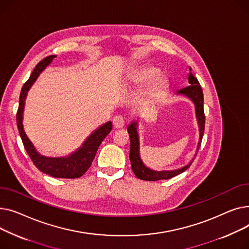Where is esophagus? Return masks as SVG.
I'll return each instance as SVG.
<instances>
[{"label": "esophagus", "mask_w": 249, "mask_h": 249, "mask_svg": "<svg viewBox=\"0 0 249 249\" xmlns=\"http://www.w3.org/2000/svg\"><path fill=\"white\" fill-rule=\"evenodd\" d=\"M112 124L114 128H122L124 125V120L123 116L121 115H116L112 120Z\"/></svg>", "instance_id": "34e87169"}]
</instances>
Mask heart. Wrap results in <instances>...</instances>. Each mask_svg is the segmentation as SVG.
Returning <instances> with one entry per match:
<instances>
[{
	"label": "heart",
	"mask_w": 249,
	"mask_h": 249,
	"mask_svg": "<svg viewBox=\"0 0 249 249\" xmlns=\"http://www.w3.org/2000/svg\"><path fill=\"white\" fill-rule=\"evenodd\" d=\"M160 74V69L153 65H145L137 70L133 76L137 83L144 85L141 92L142 98L147 102H156L162 97L168 87L167 79Z\"/></svg>",
	"instance_id": "b5f03b06"
}]
</instances>
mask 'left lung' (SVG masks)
Returning a JSON list of instances; mask_svg holds the SVG:
<instances>
[{
  "label": "left lung",
  "instance_id": "1",
  "mask_svg": "<svg viewBox=\"0 0 249 249\" xmlns=\"http://www.w3.org/2000/svg\"><path fill=\"white\" fill-rule=\"evenodd\" d=\"M190 73L188 75V81L189 86L185 87L177 91V94L184 95L191 99L195 106V113L196 119L198 123L199 127V141L197 143V149L195 156L197 155V152L200 149L204 128H205V114H204V98H203V91L201 89V85L198 81V79L192 74L191 68H189ZM127 131L130 139V152H129V160L131 164V169L137 176V178L144 181H158V180H167L171 179L177 175L185 172L190 166H191L192 162L194 160V158L192 159L191 162H189L186 166L171 171H155L151 168L145 166L141 159L140 155V137L138 133V123L136 121L131 122L130 124L127 125ZM194 156V157H195Z\"/></svg>",
  "mask_w": 249,
  "mask_h": 249
}]
</instances>
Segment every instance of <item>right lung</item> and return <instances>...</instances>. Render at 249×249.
<instances>
[{
  "label": "right lung",
  "instance_id": "obj_1",
  "mask_svg": "<svg viewBox=\"0 0 249 249\" xmlns=\"http://www.w3.org/2000/svg\"><path fill=\"white\" fill-rule=\"evenodd\" d=\"M56 55H50L41 60L34 68L32 74L29 77L27 82L22 87L19 99V108L17 111V126L19 134L22 139L25 150L29 157L32 160L34 165L43 173L48 174L54 178L64 179H75L81 177L82 175L89 169L92 160L96 155L97 149L101 142L110 133L112 128L111 122H107L93 130L89 136L80 148L75 152L69 154L66 157L51 158L43 156L35 149L32 142L27 137L23 126V113L25 107V100L29 89L39 77L40 73L45 69L52 61Z\"/></svg>",
  "mask_w": 249,
  "mask_h": 249
}]
</instances>
